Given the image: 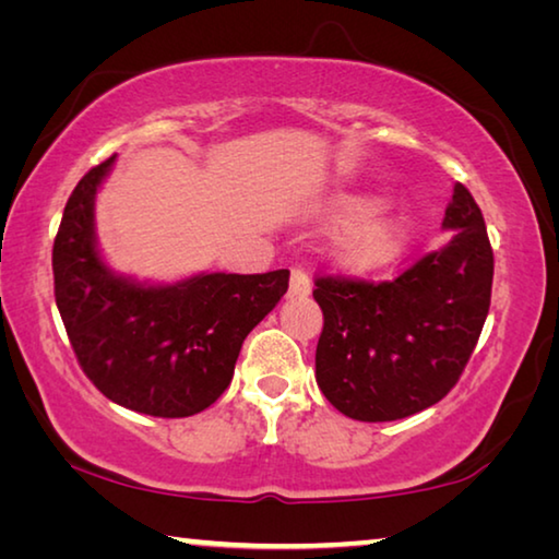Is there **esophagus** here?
<instances>
[{
    "instance_id": "1",
    "label": "esophagus",
    "mask_w": 559,
    "mask_h": 559,
    "mask_svg": "<svg viewBox=\"0 0 559 559\" xmlns=\"http://www.w3.org/2000/svg\"><path fill=\"white\" fill-rule=\"evenodd\" d=\"M310 293V276L306 269L296 266L290 271V288H288V296L296 298V296H308Z\"/></svg>"
}]
</instances>
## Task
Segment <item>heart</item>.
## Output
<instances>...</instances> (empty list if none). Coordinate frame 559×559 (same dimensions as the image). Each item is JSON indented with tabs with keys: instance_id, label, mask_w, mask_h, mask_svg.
<instances>
[{
	"instance_id": "b5f03b06",
	"label": "heart",
	"mask_w": 559,
	"mask_h": 559,
	"mask_svg": "<svg viewBox=\"0 0 559 559\" xmlns=\"http://www.w3.org/2000/svg\"><path fill=\"white\" fill-rule=\"evenodd\" d=\"M367 206V200L362 197H353L343 204L345 216H355ZM402 234V219L396 214L380 212L374 216H367L355 226L340 236L337 251L340 259L349 266H372V263H380L386 253L394 249L396 239Z\"/></svg>"
}]
</instances>
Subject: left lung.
I'll use <instances>...</instances> for the list:
<instances>
[{
	"mask_svg": "<svg viewBox=\"0 0 559 559\" xmlns=\"http://www.w3.org/2000/svg\"><path fill=\"white\" fill-rule=\"evenodd\" d=\"M453 231L437 251L390 281L318 276L323 308L316 380L325 400L357 421H394L456 386L484 330L493 249L484 214L461 182L443 216Z\"/></svg>",
	"mask_w": 559,
	"mask_h": 559,
	"instance_id": "8db88e82",
	"label": "left lung"
}]
</instances>
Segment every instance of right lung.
<instances>
[{"label":"right lung","instance_id":"1","mask_svg":"<svg viewBox=\"0 0 559 559\" xmlns=\"http://www.w3.org/2000/svg\"><path fill=\"white\" fill-rule=\"evenodd\" d=\"M116 155L69 197L53 239V296L81 370L126 409L177 419L206 409L234 377L246 335L288 290L286 269L202 273L140 286L110 273L93 234V202Z\"/></svg>","mask_w":559,"mask_h":559}]
</instances>
